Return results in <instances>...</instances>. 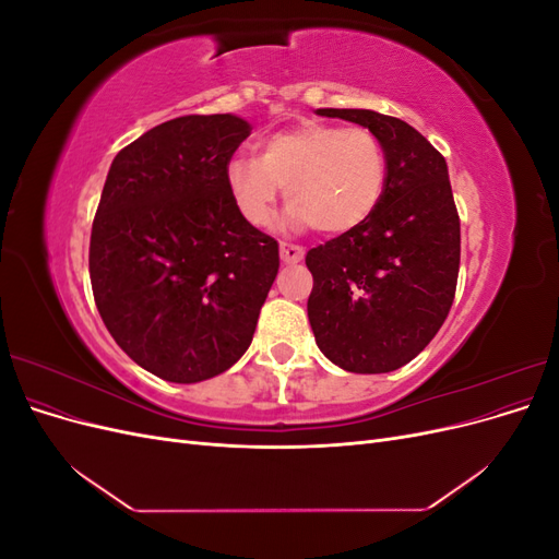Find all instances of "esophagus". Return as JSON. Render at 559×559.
Returning a JSON list of instances; mask_svg holds the SVG:
<instances>
[{
    "label": "esophagus",
    "mask_w": 559,
    "mask_h": 559,
    "mask_svg": "<svg viewBox=\"0 0 559 559\" xmlns=\"http://www.w3.org/2000/svg\"><path fill=\"white\" fill-rule=\"evenodd\" d=\"M280 253H282L284 263H300L302 257H306V249L298 247V245H292V242H282Z\"/></svg>",
    "instance_id": "esophagus-1"
}]
</instances>
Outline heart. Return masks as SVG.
Listing matches in <instances>:
<instances>
[{
	"label": "heart",
	"mask_w": 559,
	"mask_h": 559,
	"mask_svg": "<svg viewBox=\"0 0 559 559\" xmlns=\"http://www.w3.org/2000/svg\"><path fill=\"white\" fill-rule=\"evenodd\" d=\"M224 177L235 210L253 228L270 226L286 186V226L343 235L378 210L386 156L368 128L300 123L265 138L259 158L233 156Z\"/></svg>",
	"instance_id": "b5f03b06"
}]
</instances>
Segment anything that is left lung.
Returning a JSON list of instances; mask_svg holds the SVG:
<instances>
[{
  "label": "left lung",
  "mask_w": 559,
  "mask_h": 559,
  "mask_svg": "<svg viewBox=\"0 0 559 559\" xmlns=\"http://www.w3.org/2000/svg\"><path fill=\"white\" fill-rule=\"evenodd\" d=\"M382 142L386 183L359 228L308 251V317L319 349L349 373H389L413 361L443 326L460 275V214L445 158L401 118L317 109Z\"/></svg>",
  "instance_id": "obj_1"
}]
</instances>
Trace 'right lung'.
<instances>
[{
    "instance_id": "obj_1",
    "label": "right lung",
    "mask_w": 559,
    "mask_h": 559,
    "mask_svg": "<svg viewBox=\"0 0 559 559\" xmlns=\"http://www.w3.org/2000/svg\"><path fill=\"white\" fill-rule=\"evenodd\" d=\"M249 132L233 114L179 116L109 167L88 253L95 306L116 345L163 380L238 361L277 277V240L238 214L224 177Z\"/></svg>"
}]
</instances>
